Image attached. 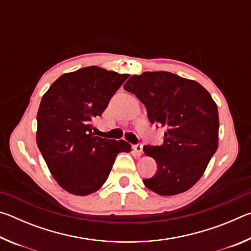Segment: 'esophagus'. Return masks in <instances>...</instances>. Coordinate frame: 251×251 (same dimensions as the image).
Wrapping results in <instances>:
<instances>
[{
	"label": "esophagus",
	"mask_w": 251,
	"mask_h": 251,
	"mask_svg": "<svg viewBox=\"0 0 251 251\" xmlns=\"http://www.w3.org/2000/svg\"><path fill=\"white\" fill-rule=\"evenodd\" d=\"M133 150L135 151L136 156H141L142 152H143V145H142V144H137V145H134Z\"/></svg>",
	"instance_id": "obj_1"
}]
</instances>
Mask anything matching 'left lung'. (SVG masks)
<instances>
[{
  "label": "left lung",
  "instance_id": "8db88e82",
  "mask_svg": "<svg viewBox=\"0 0 251 251\" xmlns=\"http://www.w3.org/2000/svg\"><path fill=\"white\" fill-rule=\"evenodd\" d=\"M145 105L151 124L165 127L161 146H144L157 164L156 175L143 182L160 196L192 188L218 147L219 116L215 100L196 80L169 72H144L124 85Z\"/></svg>",
  "mask_w": 251,
  "mask_h": 251
}]
</instances>
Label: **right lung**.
Here are the masks:
<instances>
[{
  "label": "right lung",
  "mask_w": 251,
  "mask_h": 251,
  "mask_svg": "<svg viewBox=\"0 0 251 251\" xmlns=\"http://www.w3.org/2000/svg\"><path fill=\"white\" fill-rule=\"evenodd\" d=\"M99 66L65 73L50 85L37 112L36 143L50 174L67 193L86 196L107 180L116 156L128 143L101 138L92 121L128 78Z\"/></svg>",
  "instance_id": "right-lung-1"
}]
</instances>
